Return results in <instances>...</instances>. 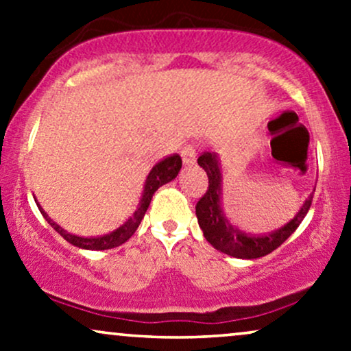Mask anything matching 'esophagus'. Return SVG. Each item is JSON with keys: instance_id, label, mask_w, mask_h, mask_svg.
<instances>
[{"instance_id": "1", "label": "esophagus", "mask_w": 351, "mask_h": 351, "mask_svg": "<svg viewBox=\"0 0 351 351\" xmlns=\"http://www.w3.org/2000/svg\"><path fill=\"white\" fill-rule=\"evenodd\" d=\"M181 158H183L184 165H195L196 163V148L193 145H186V147L181 150Z\"/></svg>"}]
</instances>
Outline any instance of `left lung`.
<instances>
[{"label": "left lung", "mask_w": 351, "mask_h": 351, "mask_svg": "<svg viewBox=\"0 0 351 351\" xmlns=\"http://www.w3.org/2000/svg\"><path fill=\"white\" fill-rule=\"evenodd\" d=\"M198 165L206 171L209 186L204 196L196 204V217L204 237L213 247L219 252L228 254L237 259H259L276 251L289 236L300 226L307 216L312 204L313 193L304 201L297 215L284 226L267 234H251L241 231L228 219L223 208V173H221V160L215 152H204L198 158ZM315 191V189H313Z\"/></svg>", "instance_id": "left-lung-1"}]
</instances>
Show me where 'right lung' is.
Masks as SVG:
<instances>
[{
    "label": "right lung",
    "instance_id": "obj_1",
    "mask_svg": "<svg viewBox=\"0 0 351 351\" xmlns=\"http://www.w3.org/2000/svg\"><path fill=\"white\" fill-rule=\"evenodd\" d=\"M180 170H181V158L180 155H176V153L171 156H167V158H163L162 162L156 163L150 170V173H148L147 180H145L142 198H140V203L134 211V215L128 217L122 226L117 228L115 231L99 237H82V236L71 234V232H67L66 229H62L59 224H56L54 221L46 215V211L41 208V204H38V206H39V211L43 213V216L46 217L47 223H49L51 226L67 241V243L75 245V247L88 249V251H106V249H112V247H117V245L123 244L125 241H128L132 236H134V232L136 231V228H138V224L142 223L148 206H150V201L153 198V195H155L156 189L163 186V184L170 183L171 180H175L176 176H178Z\"/></svg>",
    "mask_w": 351,
    "mask_h": 351
}]
</instances>
